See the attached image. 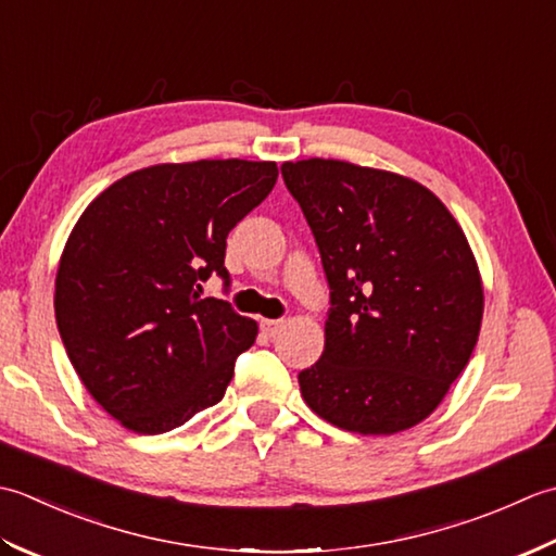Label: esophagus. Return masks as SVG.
Masks as SVG:
<instances>
[{"mask_svg": "<svg viewBox=\"0 0 556 556\" xmlns=\"http://www.w3.org/2000/svg\"><path fill=\"white\" fill-rule=\"evenodd\" d=\"M282 328V321L280 319H262V331L266 336H276Z\"/></svg>", "mask_w": 556, "mask_h": 556, "instance_id": "34e87169", "label": "esophagus"}]
</instances>
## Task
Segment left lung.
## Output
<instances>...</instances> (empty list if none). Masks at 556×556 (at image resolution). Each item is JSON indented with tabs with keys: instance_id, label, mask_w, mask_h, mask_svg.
<instances>
[{
	"instance_id": "8db88e82",
	"label": "left lung",
	"mask_w": 556,
	"mask_h": 556,
	"mask_svg": "<svg viewBox=\"0 0 556 556\" xmlns=\"http://www.w3.org/2000/svg\"><path fill=\"white\" fill-rule=\"evenodd\" d=\"M331 288L312 410L355 434H399L444 401L478 343L484 290L458 220L410 177L333 157L282 163Z\"/></svg>"
}]
</instances>
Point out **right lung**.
Masks as SVG:
<instances>
[{"label":"right lung","mask_w":556,"mask_h":556,"mask_svg":"<svg viewBox=\"0 0 556 556\" xmlns=\"http://www.w3.org/2000/svg\"><path fill=\"white\" fill-rule=\"evenodd\" d=\"M278 179L270 161L161 163L88 203L54 280L62 343L86 391L136 434L218 403L258 326L201 282H230L225 240Z\"/></svg>","instance_id":"1"}]
</instances>
